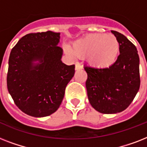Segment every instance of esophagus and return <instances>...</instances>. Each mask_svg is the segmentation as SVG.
<instances>
[{"label": "esophagus", "instance_id": "1", "mask_svg": "<svg viewBox=\"0 0 147 147\" xmlns=\"http://www.w3.org/2000/svg\"><path fill=\"white\" fill-rule=\"evenodd\" d=\"M82 69V65L80 63H76V70H79V69Z\"/></svg>", "mask_w": 147, "mask_h": 147}]
</instances>
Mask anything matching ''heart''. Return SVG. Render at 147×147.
Masks as SVG:
<instances>
[{"label":"heart","instance_id":"heart-1","mask_svg":"<svg viewBox=\"0 0 147 147\" xmlns=\"http://www.w3.org/2000/svg\"><path fill=\"white\" fill-rule=\"evenodd\" d=\"M119 52L120 44L114 35L94 33L76 40L69 53L78 58L88 56L92 66L107 68L116 62Z\"/></svg>","mask_w":147,"mask_h":147}]
</instances>
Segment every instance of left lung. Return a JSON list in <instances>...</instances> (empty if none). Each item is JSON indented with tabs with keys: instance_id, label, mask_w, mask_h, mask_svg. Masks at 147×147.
<instances>
[{
	"instance_id": "obj_1",
	"label": "left lung",
	"mask_w": 147,
	"mask_h": 147,
	"mask_svg": "<svg viewBox=\"0 0 147 147\" xmlns=\"http://www.w3.org/2000/svg\"><path fill=\"white\" fill-rule=\"evenodd\" d=\"M120 44V55L108 68L85 66L89 102L102 114L124 111L135 98L140 85V59L137 48L125 36L111 30Z\"/></svg>"
}]
</instances>
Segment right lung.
I'll return each instance as SVG.
<instances>
[{
    "mask_svg": "<svg viewBox=\"0 0 147 147\" xmlns=\"http://www.w3.org/2000/svg\"><path fill=\"white\" fill-rule=\"evenodd\" d=\"M59 35L52 31L29 33L10 52L8 92L18 108L30 116L42 117L56 111L75 74V65L61 61Z\"/></svg>",
    "mask_w": 147,
    "mask_h": 147,
    "instance_id": "obj_1",
    "label": "right lung"
}]
</instances>
